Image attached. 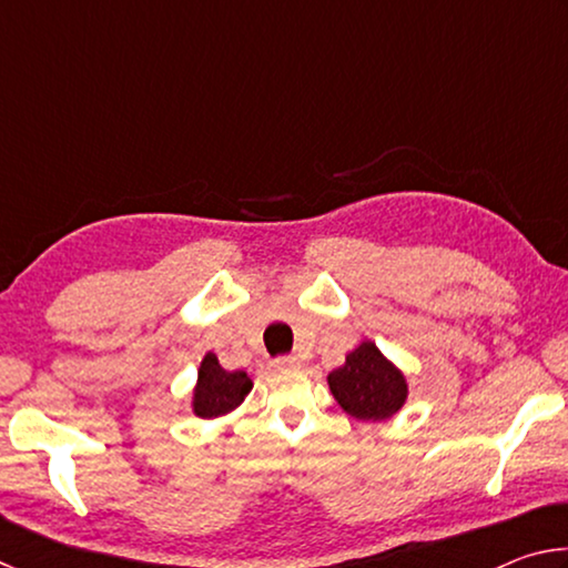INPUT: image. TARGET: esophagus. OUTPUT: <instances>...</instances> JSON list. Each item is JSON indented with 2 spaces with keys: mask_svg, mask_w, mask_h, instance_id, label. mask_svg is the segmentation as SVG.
<instances>
[{
  "mask_svg": "<svg viewBox=\"0 0 568 568\" xmlns=\"http://www.w3.org/2000/svg\"><path fill=\"white\" fill-rule=\"evenodd\" d=\"M275 368L277 371H291V368H297L301 365V361L295 358V355H281V358H275Z\"/></svg>",
  "mask_w": 568,
  "mask_h": 568,
  "instance_id": "obj_1",
  "label": "esophagus"
}]
</instances>
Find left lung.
<instances>
[{
    "label": "left lung",
    "instance_id": "1",
    "mask_svg": "<svg viewBox=\"0 0 568 568\" xmlns=\"http://www.w3.org/2000/svg\"><path fill=\"white\" fill-rule=\"evenodd\" d=\"M328 386L338 406L358 420H386L408 398L406 376L371 341H363L345 355L341 368L328 373Z\"/></svg>",
    "mask_w": 568,
    "mask_h": 568
}]
</instances>
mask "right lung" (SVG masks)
Masks as SVG:
<instances>
[{
	"label": "right lung",
	"mask_w": 568,
	"mask_h": 568,
	"mask_svg": "<svg viewBox=\"0 0 568 568\" xmlns=\"http://www.w3.org/2000/svg\"><path fill=\"white\" fill-rule=\"evenodd\" d=\"M253 388L245 371H225L215 353H207L197 371V386L192 390V413L200 418H220L235 410Z\"/></svg>",
	"instance_id": "obj_1"
}]
</instances>
